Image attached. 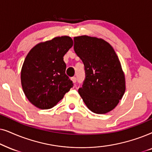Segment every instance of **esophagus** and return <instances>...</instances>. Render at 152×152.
<instances>
[{"label": "esophagus", "mask_w": 152, "mask_h": 152, "mask_svg": "<svg viewBox=\"0 0 152 152\" xmlns=\"http://www.w3.org/2000/svg\"><path fill=\"white\" fill-rule=\"evenodd\" d=\"M71 79H72L73 83H74L76 82V80H77V79H76V78L75 77V76H74V77H72V78H71Z\"/></svg>", "instance_id": "1"}]
</instances>
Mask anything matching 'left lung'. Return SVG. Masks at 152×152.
<instances>
[{"mask_svg":"<svg viewBox=\"0 0 152 152\" xmlns=\"http://www.w3.org/2000/svg\"><path fill=\"white\" fill-rule=\"evenodd\" d=\"M74 51L83 62L86 78L78 93L96 114L114 109L124 94L125 77L113 48L102 39L83 35L74 38Z\"/></svg>","mask_w":152,"mask_h":152,"instance_id":"obj_1","label":"left lung"}]
</instances>
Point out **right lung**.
<instances>
[{
  "mask_svg": "<svg viewBox=\"0 0 152 152\" xmlns=\"http://www.w3.org/2000/svg\"><path fill=\"white\" fill-rule=\"evenodd\" d=\"M72 46V38L62 36L37 44L28 53L21 80L24 94L35 106L42 110L53 108L73 87L63 60Z\"/></svg>",
  "mask_w": 152,
  "mask_h": 152,
  "instance_id": "obj_1",
  "label": "right lung"
}]
</instances>
